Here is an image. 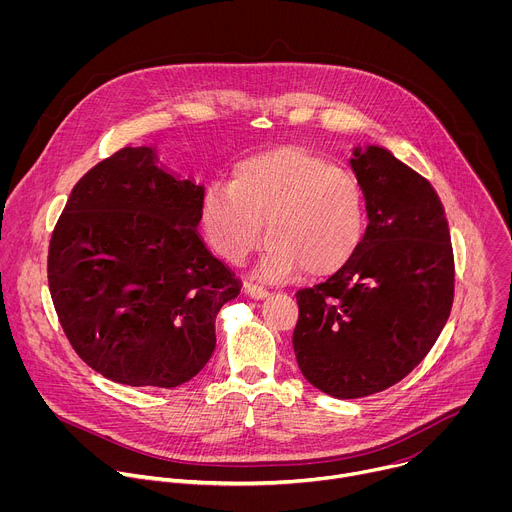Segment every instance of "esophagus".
I'll use <instances>...</instances> for the list:
<instances>
[{"mask_svg": "<svg viewBox=\"0 0 512 512\" xmlns=\"http://www.w3.org/2000/svg\"><path fill=\"white\" fill-rule=\"evenodd\" d=\"M243 287H245L247 294H249L251 298H255V300H263V298H267V294H269V291H267L265 287L255 285V283H245Z\"/></svg>", "mask_w": 512, "mask_h": 512, "instance_id": "34e87169", "label": "esophagus"}]
</instances>
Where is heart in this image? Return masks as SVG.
<instances>
[{"label":"heart","instance_id":"1","mask_svg":"<svg viewBox=\"0 0 512 512\" xmlns=\"http://www.w3.org/2000/svg\"><path fill=\"white\" fill-rule=\"evenodd\" d=\"M259 275L279 279L298 265L310 275L340 269L360 243L364 206L356 180L302 148H277L235 166L231 186H212L200 225L214 253L241 263L261 241Z\"/></svg>","mask_w":512,"mask_h":512}]
</instances>
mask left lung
Returning <instances> with one entry per match:
<instances>
[{
  "label": "left lung",
  "mask_w": 512,
  "mask_h": 512,
  "mask_svg": "<svg viewBox=\"0 0 512 512\" xmlns=\"http://www.w3.org/2000/svg\"><path fill=\"white\" fill-rule=\"evenodd\" d=\"M350 168L367 231L334 275L296 294L298 367L336 399L367 397L405 379L454 302L450 229L433 186L381 145H356Z\"/></svg>",
  "instance_id": "1"
}]
</instances>
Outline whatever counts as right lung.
I'll return each instance as SVG.
<instances>
[{"instance_id":"add662e5","label":"right lung","mask_w":512,"mask_h":512,"mask_svg":"<svg viewBox=\"0 0 512 512\" xmlns=\"http://www.w3.org/2000/svg\"><path fill=\"white\" fill-rule=\"evenodd\" d=\"M204 186L123 148L72 188L48 249V287L72 348L103 377L172 389L216 346L241 283L198 235Z\"/></svg>"}]
</instances>
